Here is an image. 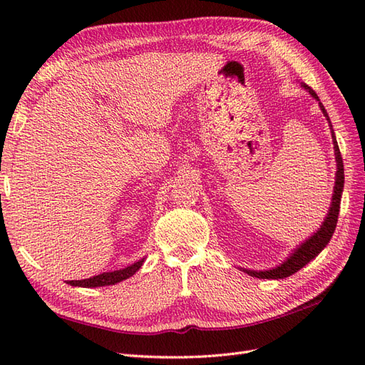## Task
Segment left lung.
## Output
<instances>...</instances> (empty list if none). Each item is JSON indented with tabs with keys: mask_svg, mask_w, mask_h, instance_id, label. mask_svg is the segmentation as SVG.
Returning <instances> with one entry per match:
<instances>
[{
	"mask_svg": "<svg viewBox=\"0 0 365 365\" xmlns=\"http://www.w3.org/2000/svg\"><path fill=\"white\" fill-rule=\"evenodd\" d=\"M302 88L311 94L315 101L318 102L319 109L324 114L330 132H332V141H334V150H335V161H336V173H335V185H334V195H332V202H330L329 207V213L326 219L323 220L322 227H319L312 236H309L306 240H303L300 245L294 248V251L286 257L279 267L271 268V269H263V271H256V269H247V268H239L240 271L247 272L251 277H257V279H268V280H279V279H286L289 275L295 274L298 269H302L303 267L314 260L319 252H322L326 245L329 244V240L332 239L334 231L336 228L338 222V215H339V204H341V196H342V189H344V165H342V158H341V152L336 143L335 132L332 128V123H330V118L326 113V109L323 103L319 102L318 96L312 90L311 86H307L306 83H302Z\"/></svg>",
	"mask_w": 365,
	"mask_h": 365,
	"instance_id": "1",
	"label": "left lung"
}]
</instances>
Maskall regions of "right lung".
<instances>
[{"label":"right lung","mask_w":365,"mask_h":365,"mask_svg":"<svg viewBox=\"0 0 365 365\" xmlns=\"http://www.w3.org/2000/svg\"><path fill=\"white\" fill-rule=\"evenodd\" d=\"M145 259L146 257H143V259L134 262L132 264H129V267H126V268H121V269H117V271H109V272H102L98 275H94V277H90V279L71 280V282H67V283L71 284V286H79V288H101V286L115 284V283H120V282H123V280L132 277V275H134L141 268V264L145 263Z\"/></svg>","instance_id":"right-lung-1"}]
</instances>
